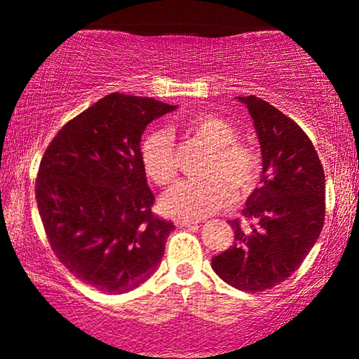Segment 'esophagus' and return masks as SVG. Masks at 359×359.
<instances>
[{"instance_id":"obj_1","label":"esophagus","mask_w":359,"mask_h":359,"mask_svg":"<svg viewBox=\"0 0 359 359\" xmlns=\"http://www.w3.org/2000/svg\"><path fill=\"white\" fill-rule=\"evenodd\" d=\"M199 222L201 220H198V219H183V217L175 219L176 227H193V225H198Z\"/></svg>"}]
</instances>
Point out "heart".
I'll use <instances>...</instances> for the list:
<instances>
[{"label": "heart", "instance_id": "1", "mask_svg": "<svg viewBox=\"0 0 359 359\" xmlns=\"http://www.w3.org/2000/svg\"><path fill=\"white\" fill-rule=\"evenodd\" d=\"M180 127L210 149L205 178L180 181L163 198L170 214L198 219L225 208L233 188L247 193L258 183L263 171L262 155L252 145L238 142V130L232 122L214 114L191 116ZM145 173L158 186H168L176 178V154L166 130H151L140 147Z\"/></svg>", "mask_w": 359, "mask_h": 359}]
</instances>
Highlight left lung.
Segmentation results:
<instances>
[{"label":"left lung","instance_id":"obj_1","mask_svg":"<svg viewBox=\"0 0 359 359\" xmlns=\"http://www.w3.org/2000/svg\"><path fill=\"white\" fill-rule=\"evenodd\" d=\"M253 119L263 171L240 219L233 245L212 258L220 279L245 292L286 281L301 266L325 220V175L301 127L257 96H238Z\"/></svg>","mask_w":359,"mask_h":359}]
</instances>
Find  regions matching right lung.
<instances>
[{"label": "right lung", "instance_id": "right-lung-1", "mask_svg": "<svg viewBox=\"0 0 359 359\" xmlns=\"http://www.w3.org/2000/svg\"><path fill=\"white\" fill-rule=\"evenodd\" d=\"M176 106L112 93L67 122L39 166L36 199L58 262L97 291L124 294L158 266L173 222L151 212L145 127Z\"/></svg>", "mask_w": 359, "mask_h": 359}]
</instances>
